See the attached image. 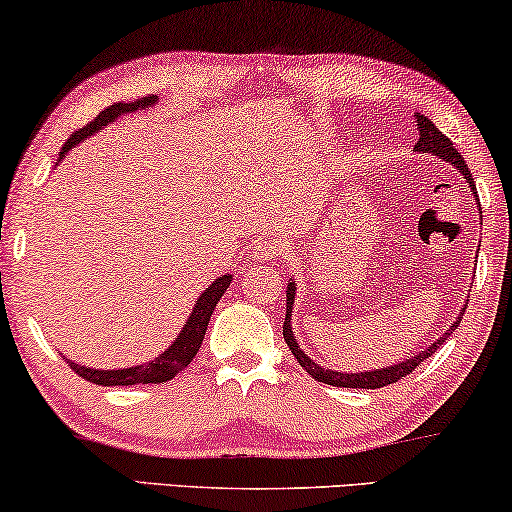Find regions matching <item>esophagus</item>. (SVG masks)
<instances>
[{"label":"esophagus","mask_w":512,"mask_h":512,"mask_svg":"<svg viewBox=\"0 0 512 512\" xmlns=\"http://www.w3.org/2000/svg\"><path fill=\"white\" fill-rule=\"evenodd\" d=\"M277 254H280V247L272 240H261L251 247V256H254L256 261H272Z\"/></svg>","instance_id":"obj_1"}]
</instances>
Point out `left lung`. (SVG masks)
<instances>
[{
    "label": "left lung",
    "mask_w": 512,
    "mask_h": 512,
    "mask_svg": "<svg viewBox=\"0 0 512 512\" xmlns=\"http://www.w3.org/2000/svg\"><path fill=\"white\" fill-rule=\"evenodd\" d=\"M416 124H418V141L414 145L416 152H433V155H437L440 159H444V162L454 164L456 169L461 171L463 178H466L470 190H473V195H477L475 192V181H473V174L468 171V164L466 159L461 157V152L456 150V145L449 141L447 136L442 134L437 126L430 122V119L426 115H421V112H416ZM480 202V199H477ZM294 282H289L287 287V320H284L282 324V334H284V341H287L289 350L294 353V357L298 360V364L308 371L310 376L315 378V381L320 383H329V386H336V388H367V390H374V388H383V386H390V383H397L400 381L402 376H407L414 371L418 364H421L426 357H430L433 353H437V348L447 341L451 331H454L456 327H459L461 317L459 320L454 322V327H451L447 334L435 338V343H430L426 350H421L416 357H409L407 362H400V364H393V367H386V369H376V371H364V374H341V371H329V369H322L320 364H315L310 357H305V353L301 348H298L296 338H294V331H291V305H294ZM466 313V310H463ZM461 313V315H463Z\"/></svg>",
    "instance_id": "left-lung-1"
}]
</instances>
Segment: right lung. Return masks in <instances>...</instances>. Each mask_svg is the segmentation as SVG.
<instances>
[{
	"label": "right lung",
	"mask_w": 512,
	"mask_h": 512,
	"mask_svg": "<svg viewBox=\"0 0 512 512\" xmlns=\"http://www.w3.org/2000/svg\"><path fill=\"white\" fill-rule=\"evenodd\" d=\"M152 103H155V96H145V98H136V101H129V103H115V105H110V108H105L103 112H98V117L94 119V122H89L86 126H82V129H77L75 134L65 141L63 150H61V159H58V162H63V157L68 155V150L75 148L79 141H84V138L94 136L101 126H105L108 122H115V119L119 115H124V112H136L141 108H148V105H152ZM230 282H232V275L218 277V280L211 284V287L204 291L202 296H199V301L195 303V310H192L188 322H185L181 336H178L176 341L157 357V360H152L148 364H138V367L110 369V371L86 369V367H82V364H75L72 360H68L70 369L75 371V374L82 376L84 381L96 383V386H136V383L169 381V378L181 374V371L192 362V357L197 355L199 345H202V341H204V334H207L211 315H214L216 303L221 301V296L225 294V289L230 287Z\"/></svg>",
	"instance_id": "add662e5"
}]
</instances>
